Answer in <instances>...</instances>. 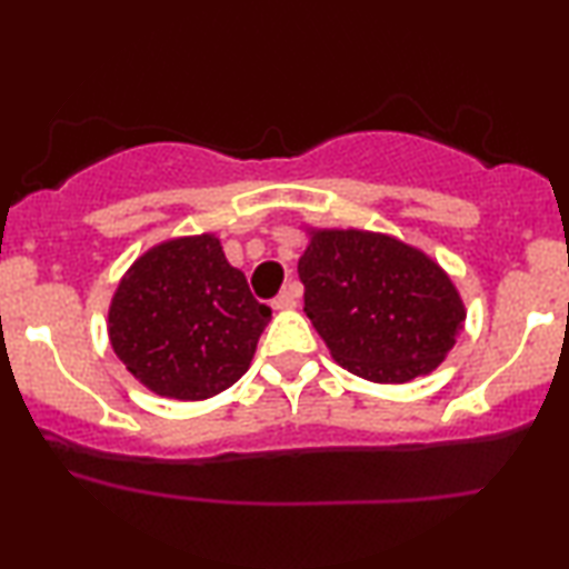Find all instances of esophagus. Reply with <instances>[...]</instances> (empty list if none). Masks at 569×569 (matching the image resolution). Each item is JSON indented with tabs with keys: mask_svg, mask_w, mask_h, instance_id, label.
<instances>
[{
	"mask_svg": "<svg viewBox=\"0 0 569 569\" xmlns=\"http://www.w3.org/2000/svg\"><path fill=\"white\" fill-rule=\"evenodd\" d=\"M295 306H298V295H295L292 290L279 292L277 298L271 300V308H274V310H292Z\"/></svg>",
	"mask_w": 569,
	"mask_h": 569,
	"instance_id": "34e87169",
	"label": "esophagus"
}]
</instances>
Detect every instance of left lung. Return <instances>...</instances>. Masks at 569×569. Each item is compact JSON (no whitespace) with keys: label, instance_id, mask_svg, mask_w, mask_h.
<instances>
[{"label":"left lung","instance_id":"left-lung-1","mask_svg":"<svg viewBox=\"0 0 569 569\" xmlns=\"http://www.w3.org/2000/svg\"><path fill=\"white\" fill-rule=\"evenodd\" d=\"M298 261L306 313L341 368L407 383L446 360L466 308L430 256L383 232L308 230Z\"/></svg>","mask_w":569,"mask_h":569}]
</instances>
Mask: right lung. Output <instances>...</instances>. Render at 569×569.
Here are the masks:
<instances>
[{"label": "right lung", "instance_id": "obj_1", "mask_svg": "<svg viewBox=\"0 0 569 569\" xmlns=\"http://www.w3.org/2000/svg\"><path fill=\"white\" fill-rule=\"evenodd\" d=\"M271 308L212 232L173 238L131 263L108 308L119 360L152 393L212 399L251 368Z\"/></svg>", "mask_w": 569, "mask_h": 569}]
</instances>
